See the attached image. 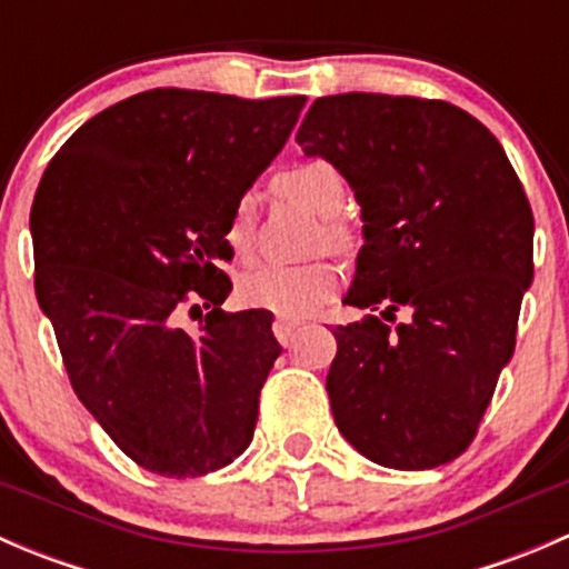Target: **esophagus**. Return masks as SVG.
Segmentation results:
<instances>
[{
    "instance_id": "34e87169",
    "label": "esophagus",
    "mask_w": 569,
    "mask_h": 569,
    "mask_svg": "<svg viewBox=\"0 0 569 569\" xmlns=\"http://www.w3.org/2000/svg\"><path fill=\"white\" fill-rule=\"evenodd\" d=\"M272 330H274V338H278V341L283 343V347H289L291 338H295V332L300 330V321L278 319V321H274V325H272Z\"/></svg>"
}]
</instances>
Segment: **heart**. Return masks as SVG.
<instances>
[{
  "mask_svg": "<svg viewBox=\"0 0 569 569\" xmlns=\"http://www.w3.org/2000/svg\"><path fill=\"white\" fill-rule=\"evenodd\" d=\"M274 189L297 203L308 206L313 214L325 217L321 233L325 244L332 250H352V228L338 220V211L347 203V183L338 173L336 164L325 159H308V162L291 164L274 176ZM228 250L237 258H248L256 244V198L239 194L228 211L226 228H222ZM338 289V269L330 261L311 263H258L239 280V297L244 306L272 311L274 317L302 319L311 317L317 308L325 306Z\"/></svg>",
  "mask_w": 569,
  "mask_h": 569,
  "instance_id": "1",
  "label": "heart"
}]
</instances>
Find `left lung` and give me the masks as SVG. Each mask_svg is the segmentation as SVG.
I'll list each match as a JSON object with an SVG mask.
<instances>
[{
  "label": "left lung",
  "instance_id": "obj_1",
  "mask_svg": "<svg viewBox=\"0 0 569 569\" xmlns=\"http://www.w3.org/2000/svg\"><path fill=\"white\" fill-rule=\"evenodd\" d=\"M297 142L358 198L366 244L343 302L380 311L332 330L338 432L386 468L451 462L515 352L533 278L523 183L490 129L449 101L325 96Z\"/></svg>",
  "mask_w": 569,
  "mask_h": 569
}]
</instances>
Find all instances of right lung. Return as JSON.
Instances as JSON below:
<instances>
[{
    "mask_svg": "<svg viewBox=\"0 0 569 569\" xmlns=\"http://www.w3.org/2000/svg\"><path fill=\"white\" fill-rule=\"evenodd\" d=\"M302 107L306 96L146 90L79 126L40 178L38 306L79 401L151 473L220 470L256 432L280 343L269 311L220 308L233 258L222 228ZM187 310L198 333L177 325Z\"/></svg>",
    "mask_w": 569,
    "mask_h": 569,
    "instance_id": "add662e5",
    "label": "right lung"
}]
</instances>
